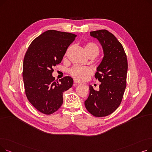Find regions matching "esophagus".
<instances>
[{
	"label": "esophagus",
	"mask_w": 152,
	"mask_h": 152,
	"mask_svg": "<svg viewBox=\"0 0 152 152\" xmlns=\"http://www.w3.org/2000/svg\"><path fill=\"white\" fill-rule=\"evenodd\" d=\"M81 83L79 82V81H77L76 79H74V85L75 86H76V85H77V84H80Z\"/></svg>",
	"instance_id": "esophagus-1"
}]
</instances>
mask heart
I'll return each mask as SVG.
<instances>
[{"instance_id": "heart-1", "label": "heart", "mask_w": 152, "mask_h": 152, "mask_svg": "<svg viewBox=\"0 0 152 152\" xmlns=\"http://www.w3.org/2000/svg\"><path fill=\"white\" fill-rule=\"evenodd\" d=\"M85 50L87 54L89 56L94 55L95 57H97L100 52V49L98 45L93 42L87 43L85 45ZM68 72L71 76L79 81L84 80L87 76L92 74V70L89 68L78 65H75L71 67L68 70Z\"/></svg>"}]
</instances>
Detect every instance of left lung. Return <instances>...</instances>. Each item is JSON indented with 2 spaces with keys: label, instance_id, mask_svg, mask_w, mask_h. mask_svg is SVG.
<instances>
[{
  "label": "left lung",
  "instance_id": "left-lung-1",
  "mask_svg": "<svg viewBox=\"0 0 152 152\" xmlns=\"http://www.w3.org/2000/svg\"><path fill=\"white\" fill-rule=\"evenodd\" d=\"M103 47L104 57L97 68L95 77L101 83L99 91L89 86V95L84 102L89 112L95 117L113 113L120 105L126 87L127 59L122 44L106 29L90 33Z\"/></svg>",
  "mask_w": 152,
  "mask_h": 152
}]
</instances>
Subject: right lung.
<instances>
[{
    "label": "right lung",
    "instance_id": "right-lung-1",
    "mask_svg": "<svg viewBox=\"0 0 152 152\" xmlns=\"http://www.w3.org/2000/svg\"><path fill=\"white\" fill-rule=\"evenodd\" d=\"M76 34L55 30L47 31L31 43L23 63L25 94L36 109L45 115L57 111L63 104V93L73 84L69 76L56 81L53 67L60 63Z\"/></svg>",
    "mask_w": 152,
    "mask_h": 152
}]
</instances>
